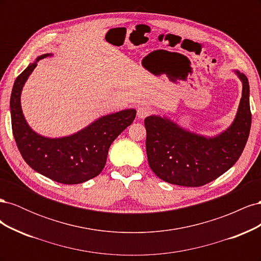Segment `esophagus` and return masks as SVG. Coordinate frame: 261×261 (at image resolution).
Segmentation results:
<instances>
[{
	"label": "esophagus",
	"instance_id": "obj_1",
	"mask_svg": "<svg viewBox=\"0 0 261 261\" xmlns=\"http://www.w3.org/2000/svg\"><path fill=\"white\" fill-rule=\"evenodd\" d=\"M150 113H151V108L148 106H143L139 107L137 110V116L139 118H145L146 116H148Z\"/></svg>",
	"mask_w": 261,
	"mask_h": 261
}]
</instances>
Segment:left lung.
Listing matches in <instances>:
<instances>
[{
    "label": "left lung",
    "instance_id": "obj_1",
    "mask_svg": "<svg viewBox=\"0 0 261 261\" xmlns=\"http://www.w3.org/2000/svg\"><path fill=\"white\" fill-rule=\"evenodd\" d=\"M242 98L234 121L216 136H204L181 127L167 116L145 118L149 167L170 184L198 187L230 170L247 143L251 125L249 83L240 70Z\"/></svg>",
    "mask_w": 261,
    "mask_h": 261
}]
</instances>
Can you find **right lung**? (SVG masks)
I'll use <instances>...</instances> for the list:
<instances>
[{"label": "right lung", "mask_w": 261, "mask_h": 261, "mask_svg": "<svg viewBox=\"0 0 261 261\" xmlns=\"http://www.w3.org/2000/svg\"><path fill=\"white\" fill-rule=\"evenodd\" d=\"M48 57L52 54L38 57L14 83L10 102L13 135L23 160L36 172L62 184H81L103 170L110 146L135 120L136 110L125 109L103 115L64 137L51 138L38 134L23 116L20 96L37 62Z\"/></svg>", "instance_id": "1"}]
</instances>
